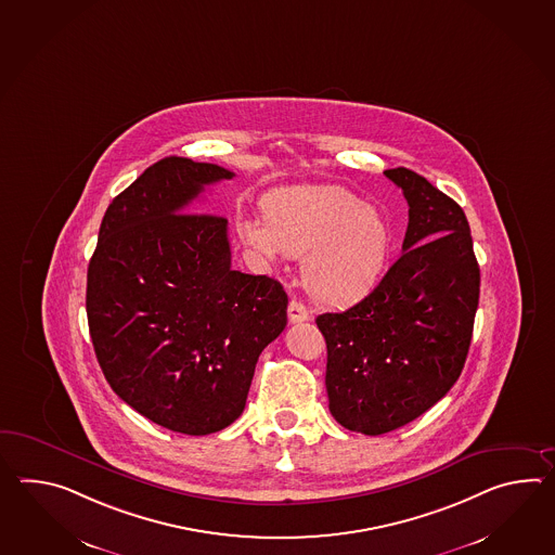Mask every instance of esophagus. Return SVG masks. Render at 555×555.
I'll list each match as a JSON object with an SVG mask.
<instances>
[{"instance_id":"1","label":"esophagus","mask_w":555,"mask_h":555,"mask_svg":"<svg viewBox=\"0 0 555 555\" xmlns=\"http://www.w3.org/2000/svg\"><path fill=\"white\" fill-rule=\"evenodd\" d=\"M308 310L302 302H298V300H291L288 302V321L291 324H296V322H305L308 321Z\"/></svg>"}]
</instances>
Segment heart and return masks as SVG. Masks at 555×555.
<instances>
[{
    "label": "heart",
    "mask_w": 555,
    "mask_h": 555,
    "mask_svg": "<svg viewBox=\"0 0 555 555\" xmlns=\"http://www.w3.org/2000/svg\"><path fill=\"white\" fill-rule=\"evenodd\" d=\"M241 234L264 259H302L310 296L333 307L369 298L395 257V227L383 210L343 186H302L264 201V221L245 219Z\"/></svg>",
    "instance_id": "b5f03b06"
}]
</instances>
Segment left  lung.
Here are the masks:
<instances>
[{
    "instance_id": "obj_1",
    "label": "left lung",
    "mask_w": 555,
    "mask_h": 555,
    "mask_svg": "<svg viewBox=\"0 0 555 555\" xmlns=\"http://www.w3.org/2000/svg\"><path fill=\"white\" fill-rule=\"evenodd\" d=\"M384 175L406 198L404 253L369 298L317 319L331 414L366 436L404 426L448 395L468 357L480 298L462 207L406 167Z\"/></svg>"
}]
</instances>
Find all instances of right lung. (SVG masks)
I'll return each instance as SVG.
<instances>
[{"label":"right lung","instance_id":"add662e5","mask_svg":"<svg viewBox=\"0 0 555 555\" xmlns=\"http://www.w3.org/2000/svg\"><path fill=\"white\" fill-rule=\"evenodd\" d=\"M212 163L165 157L113 198L87 269V322L113 392L163 428L205 436L245 410L286 326L279 281L231 267L227 219L197 212Z\"/></svg>","mask_w":555,"mask_h":555}]
</instances>
